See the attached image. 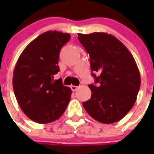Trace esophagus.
<instances>
[{
    "instance_id": "1",
    "label": "esophagus",
    "mask_w": 154,
    "mask_h": 154,
    "mask_svg": "<svg viewBox=\"0 0 154 154\" xmlns=\"http://www.w3.org/2000/svg\"><path fill=\"white\" fill-rule=\"evenodd\" d=\"M71 89L72 91H76L79 89V86H76V85H71Z\"/></svg>"
}]
</instances>
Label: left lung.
<instances>
[{
	"mask_svg": "<svg viewBox=\"0 0 154 154\" xmlns=\"http://www.w3.org/2000/svg\"><path fill=\"white\" fill-rule=\"evenodd\" d=\"M90 57L97 85H89L91 99L82 103L91 117L99 123L118 122L133 108L140 87V74L130 51L109 34H78Z\"/></svg>",
	"mask_w": 154,
	"mask_h": 154,
	"instance_id": "1",
	"label": "left lung"
}]
</instances>
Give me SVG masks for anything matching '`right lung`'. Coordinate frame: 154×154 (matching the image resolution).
I'll return each mask as SVG.
<instances>
[{"mask_svg":"<svg viewBox=\"0 0 154 154\" xmlns=\"http://www.w3.org/2000/svg\"><path fill=\"white\" fill-rule=\"evenodd\" d=\"M69 33L48 31L37 37L19 56L14 70L13 89L24 113L38 123H48L62 116L72 95L62 79L54 80L59 71L62 46L70 40Z\"/></svg>","mask_w":154,"mask_h":154,"instance_id":"1","label":"right lung"}]
</instances>
